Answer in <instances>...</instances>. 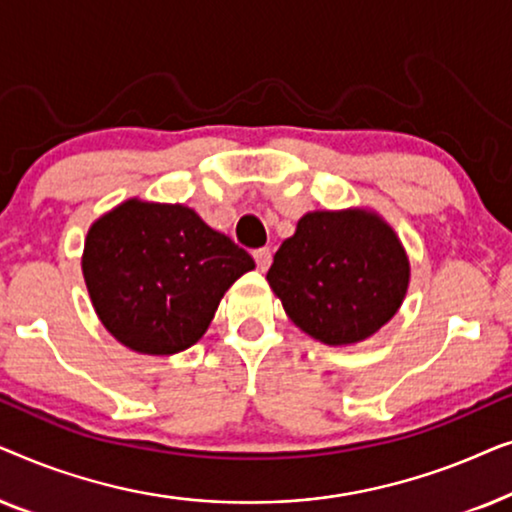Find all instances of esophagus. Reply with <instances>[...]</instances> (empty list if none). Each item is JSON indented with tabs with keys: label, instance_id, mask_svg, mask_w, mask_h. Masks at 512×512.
<instances>
[{
	"label": "esophagus",
	"instance_id": "esophagus-1",
	"mask_svg": "<svg viewBox=\"0 0 512 512\" xmlns=\"http://www.w3.org/2000/svg\"><path fill=\"white\" fill-rule=\"evenodd\" d=\"M254 261H256V268L261 270V272H265L270 268V263H272V251L270 249H256L254 251Z\"/></svg>",
	"mask_w": 512,
	"mask_h": 512
}]
</instances>
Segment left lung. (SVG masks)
<instances>
[{
  "label": "left lung",
  "mask_w": 512,
  "mask_h": 512,
  "mask_svg": "<svg viewBox=\"0 0 512 512\" xmlns=\"http://www.w3.org/2000/svg\"><path fill=\"white\" fill-rule=\"evenodd\" d=\"M268 284L300 331L331 347L354 345L398 312L410 261L375 212H307L275 254Z\"/></svg>",
  "instance_id": "left-lung-1"
}]
</instances>
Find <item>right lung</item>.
Listing matches in <instances>:
<instances>
[{"mask_svg": "<svg viewBox=\"0 0 512 512\" xmlns=\"http://www.w3.org/2000/svg\"><path fill=\"white\" fill-rule=\"evenodd\" d=\"M81 268L121 345L170 356L205 335L223 293L256 263L191 207L132 198L90 226Z\"/></svg>", "mask_w": 512, "mask_h": 512, "instance_id": "right-lung-1", "label": "right lung"}]
</instances>
